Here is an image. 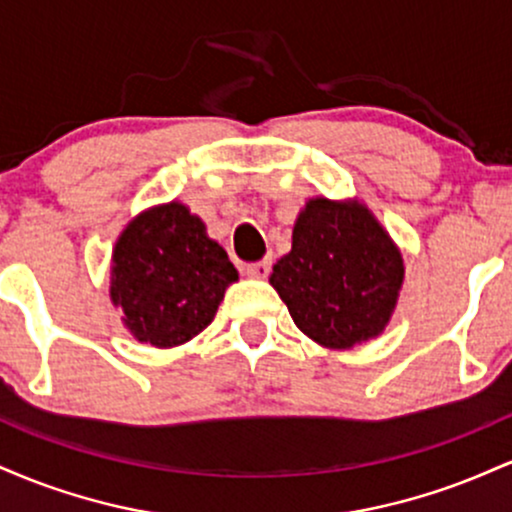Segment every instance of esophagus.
I'll return each mask as SVG.
<instances>
[{
	"instance_id": "obj_1",
	"label": "esophagus",
	"mask_w": 512,
	"mask_h": 512,
	"mask_svg": "<svg viewBox=\"0 0 512 512\" xmlns=\"http://www.w3.org/2000/svg\"><path fill=\"white\" fill-rule=\"evenodd\" d=\"M269 272H272V260H260V262L245 264V274L255 276V279H264V276H269Z\"/></svg>"
}]
</instances>
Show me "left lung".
I'll use <instances>...</instances> for the list:
<instances>
[{"mask_svg":"<svg viewBox=\"0 0 512 512\" xmlns=\"http://www.w3.org/2000/svg\"><path fill=\"white\" fill-rule=\"evenodd\" d=\"M402 276V255L363 204L310 199L269 281L298 330L351 349L385 330Z\"/></svg>","mask_w":512,"mask_h":512,"instance_id":"obj_1","label":"left lung"}]
</instances>
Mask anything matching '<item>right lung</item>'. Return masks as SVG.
<instances>
[{
    "label": "right lung",
    "mask_w": 512,
    "mask_h": 512,
    "mask_svg": "<svg viewBox=\"0 0 512 512\" xmlns=\"http://www.w3.org/2000/svg\"><path fill=\"white\" fill-rule=\"evenodd\" d=\"M236 267L204 223L178 202L144 211L113 252L110 296L127 330L151 346H178L214 320Z\"/></svg>",
    "instance_id": "1"
}]
</instances>
